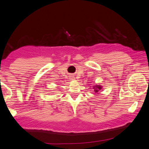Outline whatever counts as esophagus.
I'll return each mask as SVG.
<instances>
[{
  "instance_id": "obj_1",
  "label": "esophagus",
  "mask_w": 149,
  "mask_h": 149,
  "mask_svg": "<svg viewBox=\"0 0 149 149\" xmlns=\"http://www.w3.org/2000/svg\"><path fill=\"white\" fill-rule=\"evenodd\" d=\"M71 79L72 80H74L76 78H75V77H72Z\"/></svg>"
}]
</instances>
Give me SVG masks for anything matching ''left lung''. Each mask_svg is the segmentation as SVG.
I'll use <instances>...</instances> for the list:
<instances>
[{"instance_id": "1", "label": "left lung", "mask_w": 149, "mask_h": 149, "mask_svg": "<svg viewBox=\"0 0 149 149\" xmlns=\"http://www.w3.org/2000/svg\"><path fill=\"white\" fill-rule=\"evenodd\" d=\"M93 89H94V93H97L99 91H100V90H101L102 89V86L101 85H100V84H96L95 86H94L93 87Z\"/></svg>"}]
</instances>
